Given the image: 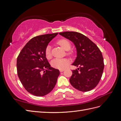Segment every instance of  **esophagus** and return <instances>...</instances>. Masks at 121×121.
Listing matches in <instances>:
<instances>
[{
  "mask_svg": "<svg viewBox=\"0 0 121 121\" xmlns=\"http://www.w3.org/2000/svg\"><path fill=\"white\" fill-rule=\"evenodd\" d=\"M64 70H65V69H60V72H63V71H64Z\"/></svg>",
  "mask_w": 121,
  "mask_h": 121,
  "instance_id": "34e87169",
  "label": "esophagus"
}]
</instances>
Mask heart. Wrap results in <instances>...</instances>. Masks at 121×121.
I'll return each instance as SVG.
<instances>
[{"label": "heart", "mask_w": 121, "mask_h": 121, "mask_svg": "<svg viewBox=\"0 0 121 121\" xmlns=\"http://www.w3.org/2000/svg\"><path fill=\"white\" fill-rule=\"evenodd\" d=\"M57 44H59L62 48L65 50H69L71 48V43L66 39H61L57 41ZM45 56L47 58L50 59L52 57V52H51V46L47 45L45 50ZM68 55H72V52H68ZM69 60L67 58H56L52 61V67L58 69H63L69 64Z\"/></svg>", "instance_id": "obj_1"}]
</instances>
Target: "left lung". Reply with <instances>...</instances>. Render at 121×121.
<instances>
[{
    "instance_id": "8db88e82",
    "label": "left lung",
    "mask_w": 121,
    "mask_h": 121,
    "mask_svg": "<svg viewBox=\"0 0 121 121\" xmlns=\"http://www.w3.org/2000/svg\"><path fill=\"white\" fill-rule=\"evenodd\" d=\"M59 34L74 43L77 52L72 65L79 68L72 71L69 82L75 88L83 92L93 89L99 82L104 69L101 51L95 44L80 33L67 31Z\"/></svg>"
}]
</instances>
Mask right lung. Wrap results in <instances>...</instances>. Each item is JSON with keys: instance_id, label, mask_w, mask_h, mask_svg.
Returning a JSON list of instances; mask_svg holds the SVG:
<instances>
[{"instance_id": "right-lung-1", "label": "right lung", "mask_w": 121, "mask_h": 121, "mask_svg": "<svg viewBox=\"0 0 121 121\" xmlns=\"http://www.w3.org/2000/svg\"><path fill=\"white\" fill-rule=\"evenodd\" d=\"M57 34H47L32 38L17 57L18 77L25 89L34 95L43 96L48 94L56 83L60 71L50 67L45 50Z\"/></svg>"}]
</instances>
